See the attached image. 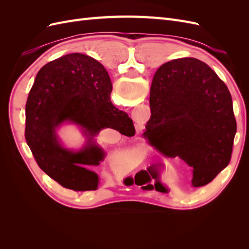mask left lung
I'll use <instances>...</instances> for the list:
<instances>
[{"label": "left lung", "mask_w": 249, "mask_h": 249, "mask_svg": "<svg viewBox=\"0 0 249 249\" xmlns=\"http://www.w3.org/2000/svg\"><path fill=\"white\" fill-rule=\"evenodd\" d=\"M149 107L143 137L163 156L193 167L191 187L209 184L228 166L237 132L232 100L209 65L180 58L160 66Z\"/></svg>", "instance_id": "1"}]
</instances>
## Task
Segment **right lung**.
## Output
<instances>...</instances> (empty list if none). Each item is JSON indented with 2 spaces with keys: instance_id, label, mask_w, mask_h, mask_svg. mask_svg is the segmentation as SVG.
I'll return each mask as SVG.
<instances>
[{
  "instance_id": "obj_1",
  "label": "right lung",
  "mask_w": 249,
  "mask_h": 249,
  "mask_svg": "<svg viewBox=\"0 0 249 249\" xmlns=\"http://www.w3.org/2000/svg\"><path fill=\"white\" fill-rule=\"evenodd\" d=\"M112 83L105 67L80 53L60 57L37 73L26 104L27 144L47 175L73 191H91L99 177L91 169L106 153L94 137L105 127L134 136L133 120L110 101ZM63 122L81 126L88 137L78 152L59 144L55 129Z\"/></svg>"
}]
</instances>
